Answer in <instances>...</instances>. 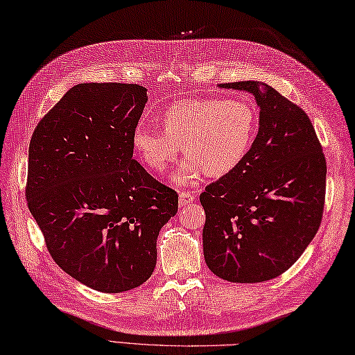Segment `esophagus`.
Wrapping results in <instances>:
<instances>
[{"label":"esophagus","mask_w":355,"mask_h":355,"mask_svg":"<svg viewBox=\"0 0 355 355\" xmlns=\"http://www.w3.org/2000/svg\"><path fill=\"white\" fill-rule=\"evenodd\" d=\"M196 198V196L193 193L189 191H185V193H180L179 194V206H187L189 203H193V200Z\"/></svg>","instance_id":"34e87169"}]
</instances>
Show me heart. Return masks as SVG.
Instances as JSON below:
<instances>
[{
  "mask_svg": "<svg viewBox=\"0 0 355 355\" xmlns=\"http://www.w3.org/2000/svg\"><path fill=\"white\" fill-rule=\"evenodd\" d=\"M159 123L162 132L134 129L135 152L152 171L164 175L182 148L188 161L176 180L191 184L202 171L220 178L235 170L252 149L259 117L243 98H194L168 107Z\"/></svg>",
  "mask_w": 355,
  "mask_h": 355,
  "instance_id": "heart-1",
  "label": "heart"
}]
</instances>
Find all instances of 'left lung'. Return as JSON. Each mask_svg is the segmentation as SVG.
<instances>
[{"instance_id":"1","label":"left lung","mask_w":355,"mask_h":355,"mask_svg":"<svg viewBox=\"0 0 355 355\" xmlns=\"http://www.w3.org/2000/svg\"><path fill=\"white\" fill-rule=\"evenodd\" d=\"M218 87L252 93L261 110L245 159L200 194L205 261L223 280L266 282L298 261L321 226L327 162L309 116L271 85Z\"/></svg>"}]
</instances>
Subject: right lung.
Here are the masks:
<instances>
[{
  "mask_svg": "<svg viewBox=\"0 0 355 355\" xmlns=\"http://www.w3.org/2000/svg\"><path fill=\"white\" fill-rule=\"evenodd\" d=\"M148 89L78 84L34 129L25 196L49 254L94 291L140 286L157 265V239L178 212L175 189L132 159Z\"/></svg>",
  "mask_w": 355,
  "mask_h": 355,
  "instance_id": "1",
  "label": "right lung"
}]
</instances>
